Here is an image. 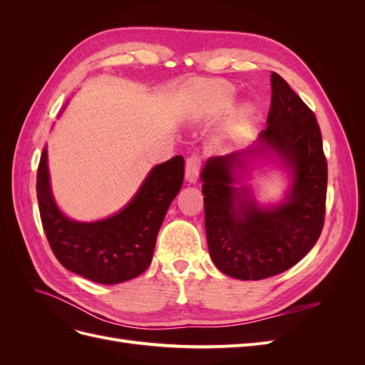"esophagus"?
<instances>
[{
    "mask_svg": "<svg viewBox=\"0 0 365 365\" xmlns=\"http://www.w3.org/2000/svg\"><path fill=\"white\" fill-rule=\"evenodd\" d=\"M201 161V155H197V153H193L185 161V180L192 184H195L197 181V176H200Z\"/></svg>",
    "mask_w": 365,
    "mask_h": 365,
    "instance_id": "1",
    "label": "esophagus"
}]
</instances>
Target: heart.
Listing matches in <instances>:
<instances>
[{
    "mask_svg": "<svg viewBox=\"0 0 365 365\" xmlns=\"http://www.w3.org/2000/svg\"><path fill=\"white\" fill-rule=\"evenodd\" d=\"M235 103L233 86L224 81H213L204 83L200 90V111L208 114H222L231 109ZM251 113V106L247 105L242 114Z\"/></svg>",
    "mask_w": 365,
    "mask_h": 365,
    "instance_id": "heart-1",
    "label": "heart"
}]
</instances>
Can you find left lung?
<instances>
[{
    "instance_id": "obj_1",
    "label": "left lung",
    "mask_w": 365,
    "mask_h": 365,
    "mask_svg": "<svg viewBox=\"0 0 365 365\" xmlns=\"http://www.w3.org/2000/svg\"><path fill=\"white\" fill-rule=\"evenodd\" d=\"M271 108L256 146L210 158L201 173L205 233L213 263L230 277L262 280L289 269L312 250L326 212L327 161L315 114L282 76L271 73ZM276 153L293 173L287 200L259 207L237 187L247 156Z\"/></svg>"
}]
</instances>
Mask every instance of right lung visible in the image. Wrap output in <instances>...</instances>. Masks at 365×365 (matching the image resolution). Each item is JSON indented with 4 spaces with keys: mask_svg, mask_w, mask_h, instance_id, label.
Returning <instances> with one entry per match:
<instances>
[{
    "mask_svg": "<svg viewBox=\"0 0 365 365\" xmlns=\"http://www.w3.org/2000/svg\"><path fill=\"white\" fill-rule=\"evenodd\" d=\"M182 180L184 158L176 155L149 172L121 212L96 222H76L63 216L54 202L43 149L36 195L51 251L62 267L96 283L115 284L137 277L152 262L163 219Z\"/></svg>",
    "mask_w": 365,
    "mask_h": 365,
    "instance_id": "obj_1",
    "label": "right lung"
}]
</instances>
